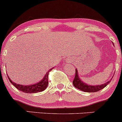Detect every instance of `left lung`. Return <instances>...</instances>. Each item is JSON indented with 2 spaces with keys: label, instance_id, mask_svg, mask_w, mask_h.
<instances>
[{
  "label": "left lung",
  "instance_id": "1",
  "mask_svg": "<svg viewBox=\"0 0 122 122\" xmlns=\"http://www.w3.org/2000/svg\"><path fill=\"white\" fill-rule=\"evenodd\" d=\"M114 45V44H113ZM111 79L109 81L105 83L102 84L100 85H95V86H92V85H89L85 83V82L82 81L80 79L79 76L78 72H77V69H76V73H75V77L74 78L73 81V84L74 86L76 88L79 89L81 91L85 92H96L99 91L101 89H103L104 87H106V86L110 82Z\"/></svg>",
  "mask_w": 122,
  "mask_h": 122
}]
</instances>
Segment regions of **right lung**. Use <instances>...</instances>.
Masks as SVG:
<instances>
[{
    "label": "right lung",
    "mask_w": 122,
    "mask_h": 122,
    "mask_svg": "<svg viewBox=\"0 0 122 122\" xmlns=\"http://www.w3.org/2000/svg\"><path fill=\"white\" fill-rule=\"evenodd\" d=\"M54 68V67H53ZM52 68V69H53ZM52 69H51L46 74H45V76H44L43 78L39 82L37 83H35L34 85H19V84L15 83V82L12 81L10 80V79L9 77V80H10L11 83H12V85L16 87L18 90H20V91L23 92L27 93H37V92H40L43 91L44 90L46 89V87H47V85H48V75L49 73V71H51Z\"/></svg>",
    "instance_id": "add662e5"
}]
</instances>
